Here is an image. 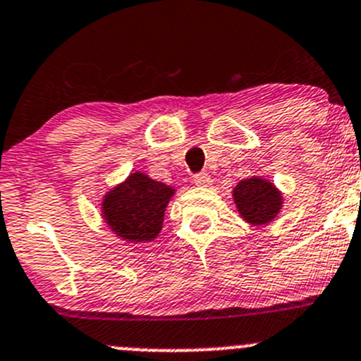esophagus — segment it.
Listing matches in <instances>:
<instances>
[{
    "label": "esophagus",
    "mask_w": 361,
    "mask_h": 361,
    "mask_svg": "<svg viewBox=\"0 0 361 361\" xmlns=\"http://www.w3.org/2000/svg\"><path fill=\"white\" fill-rule=\"evenodd\" d=\"M194 183L197 185V187H210L212 185V178L208 173H200L194 176Z\"/></svg>",
    "instance_id": "esophagus-1"
}]
</instances>
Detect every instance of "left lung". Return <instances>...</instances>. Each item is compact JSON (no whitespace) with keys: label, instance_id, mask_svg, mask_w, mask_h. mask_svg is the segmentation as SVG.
<instances>
[{"label":"left lung","instance_id":"1","mask_svg":"<svg viewBox=\"0 0 361 361\" xmlns=\"http://www.w3.org/2000/svg\"><path fill=\"white\" fill-rule=\"evenodd\" d=\"M233 197L242 217L257 226L272 221L281 208V194L262 178L242 180L235 187Z\"/></svg>","mask_w":361,"mask_h":361}]
</instances>
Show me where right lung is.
<instances>
[{"label": "right lung", "mask_w": 361, "mask_h": 361, "mask_svg": "<svg viewBox=\"0 0 361 361\" xmlns=\"http://www.w3.org/2000/svg\"><path fill=\"white\" fill-rule=\"evenodd\" d=\"M174 188L142 173L130 174L126 181L106 194L103 217L117 237L130 242H149L161 230L165 207Z\"/></svg>", "instance_id": "add662e5"}]
</instances>
